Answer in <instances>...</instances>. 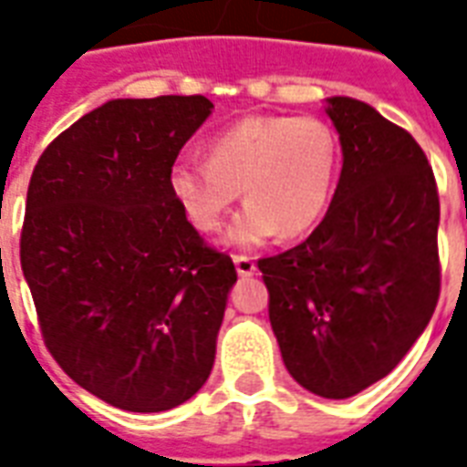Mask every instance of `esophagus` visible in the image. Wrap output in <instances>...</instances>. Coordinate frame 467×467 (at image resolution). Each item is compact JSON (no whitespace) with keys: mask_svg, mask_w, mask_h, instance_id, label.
Listing matches in <instances>:
<instances>
[{"mask_svg":"<svg viewBox=\"0 0 467 467\" xmlns=\"http://www.w3.org/2000/svg\"><path fill=\"white\" fill-rule=\"evenodd\" d=\"M233 262H234V269H237V274H240L242 278L254 276V274H256V262H254V256H247V254H234V256H233Z\"/></svg>","mask_w":467,"mask_h":467,"instance_id":"34e87169","label":"esophagus"}]
</instances>
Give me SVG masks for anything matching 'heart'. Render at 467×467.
Wrapping results in <instances>:
<instances>
[{
	"label": "heart",
	"mask_w": 467,
	"mask_h": 467,
	"mask_svg": "<svg viewBox=\"0 0 467 467\" xmlns=\"http://www.w3.org/2000/svg\"><path fill=\"white\" fill-rule=\"evenodd\" d=\"M208 161L169 167L176 205L201 233H218L242 189L244 211L227 227L233 247H259L281 233L300 237L325 218L339 174V140L315 116H247L213 135Z\"/></svg>",
	"instance_id": "b5f03b06"
}]
</instances>
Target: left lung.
Wrapping results in <instances>:
<instances>
[{
	"label": "left lung",
	"mask_w": 467,
	"mask_h": 467,
	"mask_svg": "<svg viewBox=\"0 0 467 467\" xmlns=\"http://www.w3.org/2000/svg\"><path fill=\"white\" fill-rule=\"evenodd\" d=\"M325 113L344 157L332 203L306 242L259 271L288 373L347 400L388 376L434 315L439 193L417 140L373 106L329 97Z\"/></svg>",
	"instance_id": "obj_1"
}]
</instances>
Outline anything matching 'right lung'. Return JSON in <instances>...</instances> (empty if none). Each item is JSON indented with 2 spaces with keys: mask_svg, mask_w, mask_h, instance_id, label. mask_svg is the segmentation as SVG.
Wrapping results in <instances>:
<instances>
[{
  "mask_svg": "<svg viewBox=\"0 0 467 467\" xmlns=\"http://www.w3.org/2000/svg\"><path fill=\"white\" fill-rule=\"evenodd\" d=\"M211 113L205 97L106 101L47 145L28 183L21 269L47 351L128 412L182 405L215 361L237 271L167 186Z\"/></svg>",
  "mask_w": 467,
  "mask_h": 467,
  "instance_id": "obj_1",
  "label": "right lung"
}]
</instances>
